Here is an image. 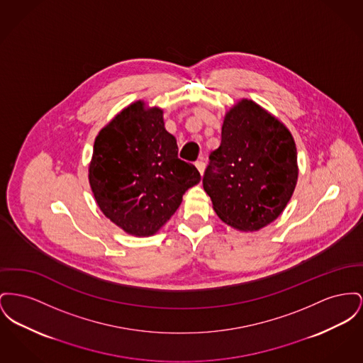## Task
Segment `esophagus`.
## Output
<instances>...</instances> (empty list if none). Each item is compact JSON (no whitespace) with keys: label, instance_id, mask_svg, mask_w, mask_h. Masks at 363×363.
Listing matches in <instances>:
<instances>
[{"label":"esophagus","instance_id":"esophagus-1","mask_svg":"<svg viewBox=\"0 0 363 363\" xmlns=\"http://www.w3.org/2000/svg\"><path fill=\"white\" fill-rule=\"evenodd\" d=\"M194 166H196V169L199 170V172L203 175V172H204V169H206V164H204V162L203 160H197L196 163H194Z\"/></svg>","mask_w":363,"mask_h":363}]
</instances>
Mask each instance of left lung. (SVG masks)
<instances>
[{
    "instance_id": "obj_1",
    "label": "left lung",
    "mask_w": 363,
    "mask_h": 363,
    "mask_svg": "<svg viewBox=\"0 0 363 363\" xmlns=\"http://www.w3.org/2000/svg\"><path fill=\"white\" fill-rule=\"evenodd\" d=\"M203 188L213 211L240 232H256L285 210L298 184L296 144L273 113L241 99L223 118Z\"/></svg>"
}]
</instances>
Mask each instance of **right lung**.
<instances>
[{
	"label": "right lung",
	"mask_w": 363,
	"mask_h": 363,
	"mask_svg": "<svg viewBox=\"0 0 363 363\" xmlns=\"http://www.w3.org/2000/svg\"><path fill=\"white\" fill-rule=\"evenodd\" d=\"M200 179L193 164L178 159L163 109L144 100L123 108L94 140L91 192L101 213L128 235H156Z\"/></svg>",
	"instance_id": "right-lung-1"
}]
</instances>
